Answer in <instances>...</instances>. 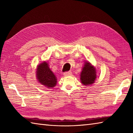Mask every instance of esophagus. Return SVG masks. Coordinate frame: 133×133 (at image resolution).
<instances>
[{"instance_id":"esophagus-1","label":"esophagus","mask_w":133,"mask_h":133,"mask_svg":"<svg viewBox=\"0 0 133 133\" xmlns=\"http://www.w3.org/2000/svg\"><path fill=\"white\" fill-rule=\"evenodd\" d=\"M72 74V72L71 71H69L67 72H65L64 73V76H69V75H71Z\"/></svg>"}]
</instances>
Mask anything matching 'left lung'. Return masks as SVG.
Here are the masks:
<instances>
[{"mask_svg":"<svg viewBox=\"0 0 133 133\" xmlns=\"http://www.w3.org/2000/svg\"><path fill=\"white\" fill-rule=\"evenodd\" d=\"M95 69L89 62H86L81 74V82L84 85H90L94 82L97 77Z\"/></svg>","mask_w":133,"mask_h":133,"instance_id":"8db88e82","label":"left lung"}]
</instances>
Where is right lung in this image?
Wrapping results in <instances>:
<instances>
[{
	"instance_id": "right-lung-1",
	"label": "right lung",
	"mask_w": 133,
	"mask_h": 133,
	"mask_svg": "<svg viewBox=\"0 0 133 133\" xmlns=\"http://www.w3.org/2000/svg\"><path fill=\"white\" fill-rule=\"evenodd\" d=\"M36 70V77L39 83L49 88H52L56 85L57 79L51 71L46 62L38 65Z\"/></svg>"
}]
</instances>
